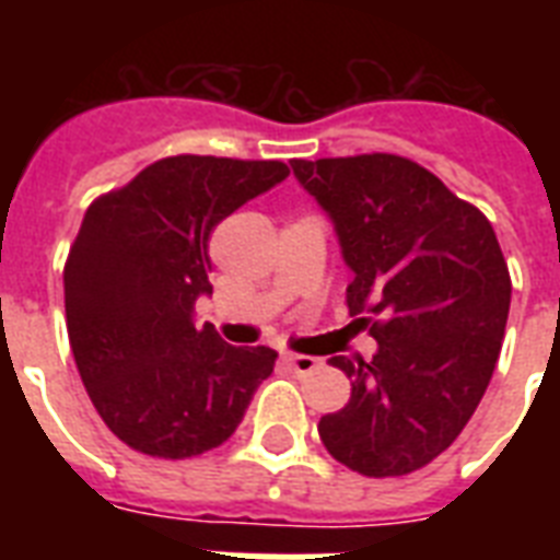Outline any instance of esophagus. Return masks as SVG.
Returning a JSON list of instances; mask_svg holds the SVG:
<instances>
[{
    "instance_id": "1",
    "label": "esophagus",
    "mask_w": 560,
    "mask_h": 560,
    "mask_svg": "<svg viewBox=\"0 0 560 560\" xmlns=\"http://www.w3.org/2000/svg\"><path fill=\"white\" fill-rule=\"evenodd\" d=\"M281 360L288 363L290 372H296V374H311L319 369V360L307 358V354H293V351H284V354H281Z\"/></svg>"
}]
</instances>
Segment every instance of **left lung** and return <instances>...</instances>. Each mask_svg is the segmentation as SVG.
I'll return each mask as SVG.
<instances>
[{"instance_id":"left-lung-1","label":"left lung","mask_w":560,"mask_h":560,"mask_svg":"<svg viewBox=\"0 0 560 560\" xmlns=\"http://www.w3.org/2000/svg\"><path fill=\"white\" fill-rule=\"evenodd\" d=\"M331 218L346 288L377 354L331 358L351 398L319 439L363 477H404L447 451L486 395L503 349L512 279L488 218L404 156L293 160Z\"/></svg>"}]
</instances>
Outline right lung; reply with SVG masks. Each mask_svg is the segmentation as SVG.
<instances>
[{"label":"right lung","instance_id":"add662e5","mask_svg":"<svg viewBox=\"0 0 560 560\" xmlns=\"http://www.w3.org/2000/svg\"><path fill=\"white\" fill-rule=\"evenodd\" d=\"M284 162L168 156L92 202L63 267L74 363L104 424L133 451L188 459L235 433L276 366L267 346L197 328L211 229L288 177Z\"/></svg>","mask_w":560,"mask_h":560}]
</instances>
